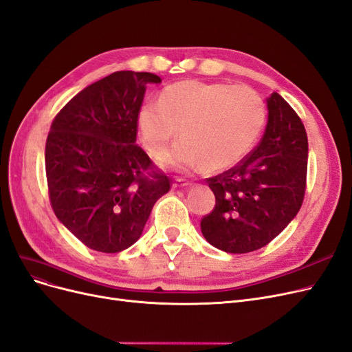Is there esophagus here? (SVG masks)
I'll return each mask as SVG.
<instances>
[{
  "mask_svg": "<svg viewBox=\"0 0 352 352\" xmlns=\"http://www.w3.org/2000/svg\"><path fill=\"white\" fill-rule=\"evenodd\" d=\"M188 186H190L189 182L180 180V179H177V180L175 182V184H173V188H176V189H184V188H188Z\"/></svg>",
  "mask_w": 352,
  "mask_h": 352,
  "instance_id": "1",
  "label": "esophagus"
}]
</instances>
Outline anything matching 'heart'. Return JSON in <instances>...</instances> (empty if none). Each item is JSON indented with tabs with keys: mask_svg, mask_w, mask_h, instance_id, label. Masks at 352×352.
<instances>
[{
	"mask_svg": "<svg viewBox=\"0 0 352 352\" xmlns=\"http://www.w3.org/2000/svg\"><path fill=\"white\" fill-rule=\"evenodd\" d=\"M265 104L248 86L226 82L179 81L167 86L160 100L138 111V129L145 148L160 159L168 144L180 140L164 159L168 170L218 172L240 163L259 138Z\"/></svg>",
	"mask_w": 352,
	"mask_h": 352,
	"instance_id": "b5f03b06",
	"label": "heart"
}]
</instances>
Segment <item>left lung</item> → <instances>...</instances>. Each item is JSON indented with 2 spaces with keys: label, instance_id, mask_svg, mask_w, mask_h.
Returning <instances> with one entry per match:
<instances>
[{
  "label": "left lung",
  "instance_id": "1",
  "mask_svg": "<svg viewBox=\"0 0 352 352\" xmlns=\"http://www.w3.org/2000/svg\"><path fill=\"white\" fill-rule=\"evenodd\" d=\"M268 120L258 147L236 167L208 179L215 208L201 232L214 248L248 253L270 243L294 220L306 189L305 125L280 94L266 99Z\"/></svg>",
  "mask_w": 352,
  "mask_h": 352
}]
</instances>
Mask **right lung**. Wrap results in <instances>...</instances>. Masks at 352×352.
I'll use <instances>...</instances> for the list:
<instances>
[{"label": "right lung", "instance_id": "add662e5", "mask_svg": "<svg viewBox=\"0 0 352 352\" xmlns=\"http://www.w3.org/2000/svg\"><path fill=\"white\" fill-rule=\"evenodd\" d=\"M159 82L151 72H113L74 96L52 122L45 150L52 208L93 250L118 253L134 245L170 189V179L153 172L135 144L145 89Z\"/></svg>", "mask_w": 352, "mask_h": 352}]
</instances>
